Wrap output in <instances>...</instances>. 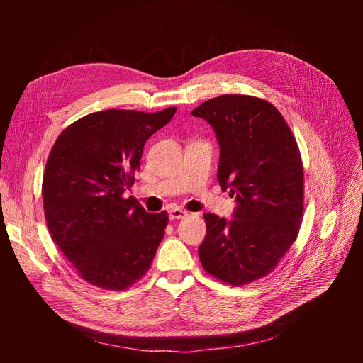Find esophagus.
I'll use <instances>...</instances> for the list:
<instances>
[{"mask_svg":"<svg viewBox=\"0 0 363 363\" xmlns=\"http://www.w3.org/2000/svg\"><path fill=\"white\" fill-rule=\"evenodd\" d=\"M168 215H169V220H181V218H186L189 212L179 209V207H169Z\"/></svg>","mask_w":363,"mask_h":363,"instance_id":"obj_1","label":"esophagus"}]
</instances>
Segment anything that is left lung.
I'll return each instance as SVG.
<instances>
[{
	"label": "left lung",
	"instance_id": "left-lung-1",
	"mask_svg": "<svg viewBox=\"0 0 363 363\" xmlns=\"http://www.w3.org/2000/svg\"><path fill=\"white\" fill-rule=\"evenodd\" d=\"M191 115L217 134L218 182L237 201L230 221L204 213L199 260L223 282H254L273 272L299 233L304 168L298 143L281 112L257 96L221 95Z\"/></svg>",
	"mask_w": 363,
	"mask_h": 363
}]
</instances>
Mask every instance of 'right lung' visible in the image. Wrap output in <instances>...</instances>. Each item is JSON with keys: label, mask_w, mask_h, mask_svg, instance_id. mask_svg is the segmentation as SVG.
I'll list each match as a JSON object with an SVG mask.
<instances>
[{"label": "right lung", "mask_w": 363, "mask_h": 363, "mask_svg": "<svg viewBox=\"0 0 363 363\" xmlns=\"http://www.w3.org/2000/svg\"><path fill=\"white\" fill-rule=\"evenodd\" d=\"M174 112H94L65 128L52 145L42 182L46 226L91 285L121 291L148 273L168 213H148L126 191L146 140Z\"/></svg>", "instance_id": "right-lung-1"}]
</instances>
